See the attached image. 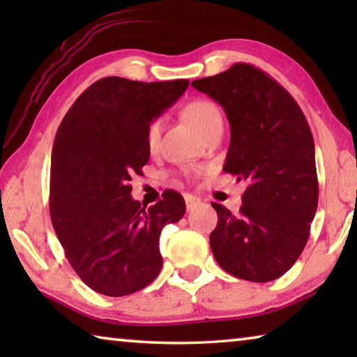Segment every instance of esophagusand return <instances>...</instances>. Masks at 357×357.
I'll use <instances>...</instances> for the list:
<instances>
[{
    "mask_svg": "<svg viewBox=\"0 0 357 357\" xmlns=\"http://www.w3.org/2000/svg\"><path fill=\"white\" fill-rule=\"evenodd\" d=\"M184 200H185L187 211H193V209H195V208L198 206V204L202 203L200 198H197V197H193V195H189V193H185Z\"/></svg>",
    "mask_w": 357,
    "mask_h": 357,
    "instance_id": "34e87169",
    "label": "esophagus"
}]
</instances>
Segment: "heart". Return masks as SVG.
<instances>
[{
    "label": "heart",
    "instance_id": "obj_1",
    "mask_svg": "<svg viewBox=\"0 0 357 357\" xmlns=\"http://www.w3.org/2000/svg\"><path fill=\"white\" fill-rule=\"evenodd\" d=\"M185 118L202 132L203 137H208L211 132L222 129V114L219 108L211 100L198 99L187 104L184 108ZM162 126L164 121L162 118H155L151 121L146 129V146L149 151H155L160 144Z\"/></svg>",
    "mask_w": 357,
    "mask_h": 357
}]
</instances>
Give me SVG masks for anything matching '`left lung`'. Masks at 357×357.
<instances>
[{"label":"left lung","instance_id":"left-lung-1","mask_svg":"<svg viewBox=\"0 0 357 357\" xmlns=\"http://www.w3.org/2000/svg\"><path fill=\"white\" fill-rule=\"evenodd\" d=\"M192 86L227 113L231 138L223 170L247 183L238 215L213 203L215 261L238 279H279L304 250L318 206L309 123L291 94L250 64H233Z\"/></svg>","mask_w":357,"mask_h":357}]
</instances>
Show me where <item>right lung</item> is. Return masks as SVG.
<instances>
[{"instance_id": "1", "label": "right lung", "mask_w": 357, "mask_h": 357, "mask_svg": "<svg viewBox=\"0 0 357 357\" xmlns=\"http://www.w3.org/2000/svg\"><path fill=\"white\" fill-rule=\"evenodd\" d=\"M187 86L189 80L100 78L59 124L50 167L52 223L77 275L100 294L119 298L148 287L164 263L162 228L185 213L174 190L142 206L129 181L148 164V124Z\"/></svg>"}]
</instances>
